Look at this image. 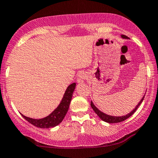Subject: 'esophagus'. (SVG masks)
Listing matches in <instances>:
<instances>
[{
  "mask_svg": "<svg viewBox=\"0 0 158 158\" xmlns=\"http://www.w3.org/2000/svg\"><path fill=\"white\" fill-rule=\"evenodd\" d=\"M85 77H86V75H85V73H82V72L79 73V75H78V77H77V82L79 83V84L83 83V81H85Z\"/></svg>",
  "mask_w": 158,
  "mask_h": 158,
  "instance_id": "1",
  "label": "esophagus"
}]
</instances>
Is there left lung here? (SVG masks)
<instances>
[{"label":"left lung","mask_w":158,"mask_h":158,"mask_svg":"<svg viewBox=\"0 0 158 158\" xmlns=\"http://www.w3.org/2000/svg\"><path fill=\"white\" fill-rule=\"evenodd\" d=\"M121 37H122L123 39H128V37H127V36H125V35H121ZM144 96H145V95H144V96H143V98H142L141 99H140V101L139 102V103H138V105H137L136 107L134 108V110H132L130 113L127 114V115H123V116H113V115H107V114L103 113V112H102V111H101V110H98V108L94 105V104L93 103L92 101H91V102H90V106H91V107L93 108V110H94L95 113L97 114L98 116L99 117L102 121H105V122H107V123H119V122H121V121H125V120H126V119L128 118H130L131 115H133L135 112L136 111L137 109H138V107H139V106L140 105V104H141L142 102H143V98H144Z\"/></svg>","instance_id":"1"}]
</instances>
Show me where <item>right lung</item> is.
Returning <instances> with one entry per match:
<instances>
[{"label":"right lung","mask_w":158,"mask_h":158,"mask_svg":"<svg viewBox=\"0 0 158 158\" xmlns=\"http://www.w3.org/2000/svg\"><path fill=\"white\" fill-rule=\"evenodd\" d=\"M75 88L76 83H72L67 87L63 97H62V99L61 100V102L58 105V107L48 116L43 118L35 119L26 117L23 114H20L30 123L37 127H40V128L48 129L57 126L63 120L68 109H69V106L71 104V101Z\"/></svg>","instance_id":"right-lung-1"}]
</instances>
